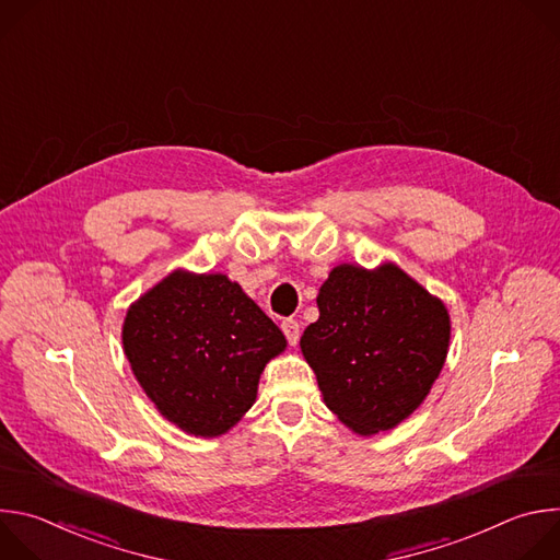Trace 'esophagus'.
<instances>
[{
  "label": "esophagus",
  "instance_id": "esophagus-1",
  "mask_svg": "<svg viewBox=\"0 0 560 560\" xmlns=\"http://www.w3.org/2000/svg\"><path fill=\"white\" fill-rule=\"evenodd\" d=\"M281 330H283V335H285V339H288L290 346H296V343H299L301 326H299L296 318H283V322H281Z\"/></svg>",
  "mask_w": 560,
  "mask_h": 560
}]
</instances>
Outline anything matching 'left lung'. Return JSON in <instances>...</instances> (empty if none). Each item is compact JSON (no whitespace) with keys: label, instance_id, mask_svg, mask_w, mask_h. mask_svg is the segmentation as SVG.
I'll return each instance as SVG.
<instances>
[{"label":"left lung","instance_id":"1","mask_svg":"<svg viewBox=\"0 0 560 560\" xmlns=\"http://www.w3.org/2000/svg\"><path fill=\"white\" fill-rule=\"evenodd\" d=\"M301 337L326 406L354 432L408 419L436 381L450 343L445 305L394 264L337 266Z\"/></svg>","mask_w":560,"mask_h":560}]
</instances>
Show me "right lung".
<instances>
[{"label": "right lung", "mask_w": 560, "mask_h": 560, "mask_svg": "<svg viewBox=\"0 0 560 560\" xmlns=\"http://www.w3.org/2000/svg\"><path fill=\"white\" fill-rule=\"evenodd\" d=\"M124 352L168 421L228 432L255 404L266 363L285 350L272 318L225 275L173 272L130 305Z\"/></svg>", "instance_id": "obj_1"}]
</instances>
